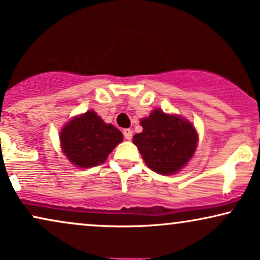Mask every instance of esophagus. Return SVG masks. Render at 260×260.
<instances>
[{
  "instance_id": "obj_1",
  "label": "esophagus",
  "mask_w": 260,
  "mask_h": 260,
  "mask_svg": "<svg viewBox=\"0 0 260 260\" xmlns=\"http://www.w3.org/2000/svg\"><path fill=\"white\" fill-rule=\"evenodd\" d=\"M123 135L126 140H131V139H133V131H131L130 129H124L123 130Z\"/></svg>"
}]
</instances>
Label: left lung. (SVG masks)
Returning <instances> with one entry per match:
<instances>
[{"mask_svg": "<svg viewBox=\"0 0 260 260\" xmlns=\"http://www.w3.org/2000/svg\"><path fill=\"white\" fill-rule=\"evenodd\" d=\"M143 131L134 136L145 162L160 175L176 174L197 148L198 134L188 120L154 110L141 120Z\"/></svg>", "mask_w": 260, "mask_h": 260, "instance_id": "8db88e82", "label": "left lung"}]
</instances>
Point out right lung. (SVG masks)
<instances>
[{"label": "right lung", "mask_w": 260, "mask_h": 260, "mask_svg": "<svg viewBox=\"0 0 260 260\" xmlns=\"http://www.w3.org/2000/svg\"><path fill=\"white\" fill-rule=\"evenodd\" d=\"M123 134L112 124H106L94 111L73 118L60 134L62 152L78 168H91L102 164Z\"/></svg>", "instance_id": "obj_1"}]
</instances>
